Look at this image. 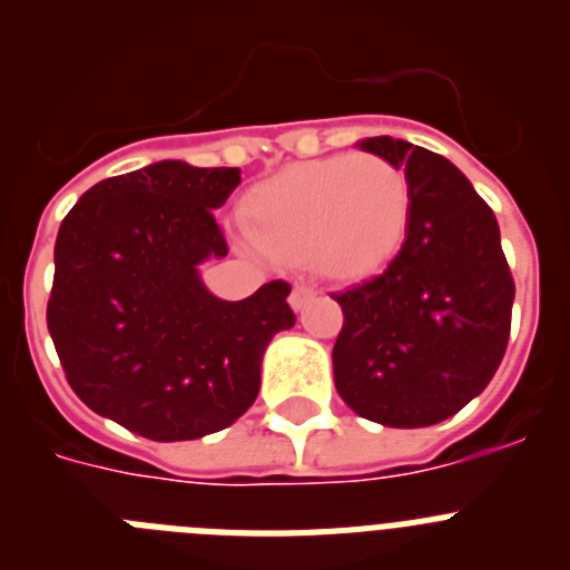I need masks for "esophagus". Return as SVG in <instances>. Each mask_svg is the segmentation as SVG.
I'll return each mask as SVG.
<instances>
[{
	"instance_id": "34e87169",
	"label": "esophagus",
	"mask_w": 570,
	"mask_h": 570,
	"mask_svg": "<svg viewBox=\"0 0 570 570\" xmlns=\"http://www.w3.org/2000/svg\"><path fill=\"white\" fill-rule=\"evenodd\" d=\"M314 296H316V288H311V285H296L294 294H291V308L302 311L311 299H314Z\"/></svg>"
}]
</instances>
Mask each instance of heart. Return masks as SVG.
Wrapping results in <instances>:
<instances>
[{
    "label": "heart",
    "mask_w": 570,
    "mask_h": 570,
    "mask_svg": "<svg viewBox=\"0 0 570 570\" xmlns=\"http://www.w3.org/2000/svg\"><path fill=\"white\" fill-rule=\"evenodd\" d=\"M268 256L360 279L396 256L411 219V188L382 156H334L294 165L259 185L245 205Z\"/></svg>",
    "instance_id": "heart-1"
}]
</instances>
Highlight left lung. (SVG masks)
<instances>
[{
  "instance_id": "left-lung-1",
  "label": "left lung",
  "mask_w": 570,
  "mask_h": 570,
  "mask_svg": "<svg viewBox=\"0 0 570 570\" xmlns=\"http://www.w3.org/2000/svg\"><path fill=\"white\" fill-rule=\"evenodd\" d=\"M356 145L405 170L411 219L374 279L334 294L345 314L334 385L371 422L436 425L485 391L505 354L513 279L500 225L445 156L391 136Z\"/></svg>"
}]
</instances>
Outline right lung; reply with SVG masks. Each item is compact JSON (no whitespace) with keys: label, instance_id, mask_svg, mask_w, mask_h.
I'll list each match as a JSON object with an SVG mask.
<instances>
[{"label":"right lung","instance_id":"right-lung-1","mask_svg":"<svg viewBox=\"0 0 570 570\" xmlns=\"http://www.w3.org/2000/svg\"><path fill=\"white\" fill-rule=\"evenodd\" d=\"M239 183V168L165 159L102 179L62 219L50 340L79 400L134 434L183 442L234 425L268 342L294 328L288 282L239 302L205 288V262L228 256L214 210Z\"/></svg>","mask_w":570,"mask_h":570}]
</instances>
